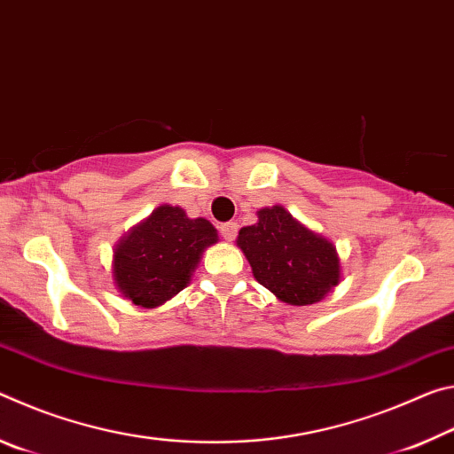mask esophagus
<instances>
[{"mask_svg":"<svg viewBox=\"0 0 454 454\" xmlns=\"http://www.w3.org/2000/svg\"><path fill=\"white\" fill-rule=\"evenodd\" d=\"M220 234H222V238H224V240L232 242L236 234H238V224H236V222H224V224L220 226Z\"/></svg>","mask_w":454,"mask_h":454,"instance_id":"1","label":"esophagus"}]
</instances>
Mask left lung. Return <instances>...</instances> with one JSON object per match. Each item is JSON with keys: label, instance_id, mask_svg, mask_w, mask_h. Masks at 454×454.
<instances>
[{"label": "left lung", "instance_id": "1", "mask_svg": "<svg viewBox=\"0 0 454 454\" xmlns=\"http://www.w3.org/2000/svg\"><path fill=\"white\" fill-rule=\"evenodd\" d=\"M236 244L254 278L286 304L318 302L340 282L334 244L292 218L282 206L260 210L256 224L242 228Z\"/></svg>", "mask_w": 454, "mask_h": 454}]
</instances>
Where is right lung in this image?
I'll use <instances>...</instances> for the list:
<instances>
[{
    "instance_id": "obj_1",
    "label": "right lung",
    "mask_w": 454,
    "mask_h": 454,
    "mask_svg": "<svg viewBox=\"0 0 454 454\" xmlns=\"http://www.w3.org/2000/svg\"><path fill=\"white\" fill-rule=\"evenodd\" d=\"M216 242L208 220L188 218L178 206H158L114 248V282L128 301L153 309L186 288L202 252Z\"/></svg>"
}]
</instances>
